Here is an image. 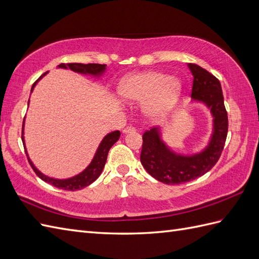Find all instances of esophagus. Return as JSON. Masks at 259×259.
<instances>
[{
  "mask_svg": "<svg viewBox=\"0 0 259 259\" xmlns=\"http://www.w3.org/2000/svg\"><path fill=\"white\" fill-rule=\"evenodd\" d=\"M133 132H135V128H134V127H132V126H127V127L123 130V133H124V134L133 133Z\"/></svg>",
  "mask_w": 259,
  "mask_h": 259,
  "instance_id": "34e87169",
  "label": "esophagus"
}]
</instances>
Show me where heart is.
I'll return each instance as SVG.
<instances>
[{"instance_id": "heart-1", "label": "heart", "mask_w": 259, "mask_h": 259, "mask_svg": "<svg viewBox=\"0 0 259 259\" xmlns=\"http://www.w3.org/2000/svg\"><path fill=\"white\" fill-rule=\"evenodd\" d=\"M182 84L177 78L158 71L130 74L117 87L119 98L126 103H144V114L161 119L170 113L181 96Z\"/></svg>"}]
</instances>
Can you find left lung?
I'll list each match as a JSON object with an SVG mask.
<instances>
[{
  "label": "left lung",
  "instance_id": "obj_1",
  "mask_svg": "<svg viewBox=\"0 0 259 259\" xmlns=\"http://www.w3.org/2000/svg\"><path fill=\"white\" fill-rule=\"evenodd\" d=\"M193 75L191 98L204 104L213 117L212 134L206 146L199 153H176L163 142L160 127L143 134L141 162L146 171L162 184L180 185L206 174L219 160L228 136L229 119L220 81L205 69L188 64Z\"/></svg>",
  "mask_w": 259,
  "mask_h": 259
}]
</instances>
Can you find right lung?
Wrapping results in <instances>:
<instances>
[{"mask_svg":"<svg viewBox=\"0 0 259 259\" xmlns=\"http://www.w3.org/2000/svg\"><path fill=\"white\" fill-rule=\"evenodd\" d=\"M58 68L70 69L71 71H74V72L92 75V77H94V78H100L101 75L105 72L106 65H100V64L83 65V64H75L74 62V64H60L58 66ZM46 73L47 72L44 73L41 77L35 82L33 87H31L30 92H33L35 85L37 84V82H38L44 77V75H46ZM28 104H29V100H28ZM24 123H25V118H24L23 128H22V141H23L25 151H26V156L28 158V161L30 163L31 168L34 169L35 174L38 176L41 180H44L45 182H48V184L53 185L54 187L59 188V189H64V190H69V191H75V190H80V189H83L88 186H90L92 182H94L99 178V176L101 175V172H102V170L105 166L106 158H108V154H109L110 148L118 141L119 136H121L119 131H114V132H112V133L106 134L103 140L101 141L99 147L96 151V154H94L93 159L91 160L89 166H88L83 170V171H81L77 176H73V177L68 178V179H55V178H50V177H48V176L40 172L39 170L35 167L33 161H31L28 157L26 146H25V140H24Z\"/></svg>","mask_w":259,"mask_h":259,"instance_id":"1","label":"right lung"}]
</instances>
